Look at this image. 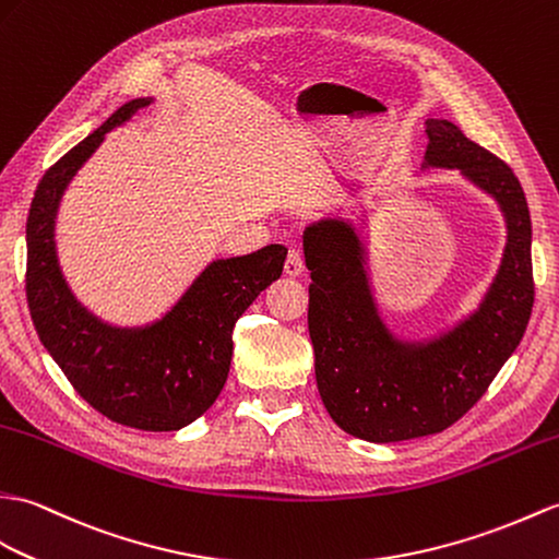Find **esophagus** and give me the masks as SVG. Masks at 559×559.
<instances>
[{
	"label": "esophagus",
	"mask_w": 559,
	"mask_h": 559,
	"mask_svg": "<svg viewBox=\"0 0 559 559\" xmlns=\"http://www.w3.org/2000/svg\"><path fill=\"white\" fill-rule=\"evenodd\" d=\"M285 276L290 278H300L305 274V259L300 254V250H290L288 259H285Z\"/></svg>",
	"instance_id": "esophagus-1"
}]
</instances>
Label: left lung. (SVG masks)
<instances>
[{"mask_svg":"<svg viewBox=\"0 0 559 559\" xmlns=\"http://www.w3.org/2000/svg\"><path fill=\"white\" fill-rule=\"evenodd\" d=\"M424 168H452L498 202L508 242L481 302L424 341L388 329L371 290L367 248L349 218L305 228L309 338L317 388L331 419L369 443L445 431L486 393L512 357L534 307L531 216L512 168L445 119H426Z\"/></svg>","mask_w":559,"mask_h":559,"instance_id":"8db88e82","label":"left lung"}]
</instances>
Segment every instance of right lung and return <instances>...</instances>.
Listing matches in <instances>:
<instances>
[{"label":"right lung","instance_id":"obj_1","mask_svg":"<svg viewBox=\"0 0 559 559\" xmlns=\"http://www.w3.org/2000/svg\"><path fill=\"white\" fill-rule=\"evenodd\" d=\"M147 104L152 97L126 102L43 176L25 226V295L43 345L87 405L140 431H178L214 405L228 379L233 326L281 278L288 250L266 245L214 259L162 319L145 326H114L81 305L57 257L59 204L104 135Z\"/></svg>","mask_w":559,"mask_h":559}]
</instances>
